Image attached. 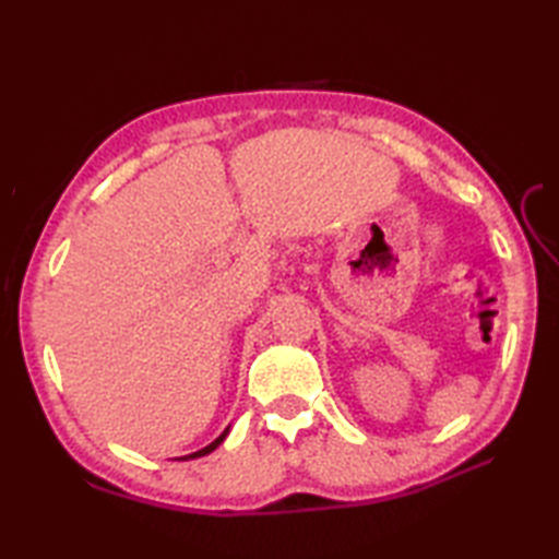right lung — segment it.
Listing matches in <instances>:
<instances>
[{"label": "right lung", "instance_id": "obj_1", "mask_svg": "<svg viewBox=\"0 0 559 559\" xmlns=\"http://www.w3.org/2000/svg\"><path fill=\"white\" fill-rule=\"evenodd\" d=\"M228 432H230V425H228V427H225V430L221 432V437H216V439H213V442H211L209 447H204V449H199V451H194V454H189V456H182V459L187 461V459H199V456H206V454H211V451H213V449H216V447H218V444L223 442V439H225V435H228Z\"/></svg>", "mask_w": 559, "mask_h": 559}]
</instances>
